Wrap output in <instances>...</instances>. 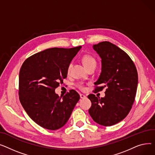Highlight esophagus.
Segmentation results:
<instances>
[{"instance_id": "1", "label": "esophagus", "mask_w": 155, "mask_h": 155, "mask_svg": "<svg viewBox=\"0 0 155 155\" xmlns=\"http://www.w3.org/2000/svg\"><path fill=\"white\" fill-rule=\"evenodd\" d=\"M80 97L81 99H84V98H86V96L83 94H80Z\"/></svg>"}]
</instances>
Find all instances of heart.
I'll use <instances>...</instances> for the list:
<instances>
[{"mask_svg":"<svg viewBox=\"0 0 155 155\" xmlns=\"http://www.w3.org/2000/svg\"><path fill=\"white\" fill-rule=\"evenodd\" d=\"M81 61L83 62V64L84 65V66L86 67V69H87L88 68L91 67V66H96V61L95 59V58L94 57H93L92 56L89 55V54H84V55L81 58ZM71 64H69L68 67V73H69V72L71 71ZM77 87L81 89V90H84L85 89V86L81 83H79L77 84Z\"/></svg>","mask_w":155,"mask_h":155,"instance_id":"1","label":"heart"}]
</instances>
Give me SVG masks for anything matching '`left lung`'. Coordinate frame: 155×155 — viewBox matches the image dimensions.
<instances>
[{
  "label": "left lung",
  "instance_id": "8db88e82",
  "mask_svg": "<svg viewBox=\"0 0 155 155\" xmlns=\"http://www.w3.org/2000/svg\"><path fill=\"white\" fill-rule=\"evenodd\" d=\"M93 49L102 59L101 72L94 83V92L106 89L104 97L87 96L92 103L89 113L96 123L110 126L130 113L137 90L138 72L130 57L116 45L103 41L93 45Z\"/></svg>",
  "mask_w": 155,
  "mask_h": 155
}]
</instances>
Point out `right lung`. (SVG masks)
<instances>
[{
  "instance_id": "add662e5",
  "label": "right lung",
  "mask_w": 155,
  "mask_h": 155,
  "mask_svg": "<svg viewBox=\"0 0 155 155\" xmlns=\"http://www.w3.org/2000/svg\"><path fill=\"white\" fill-rule=\"evenodd\" d=\"M81 48L45 49L27 58L21 66L20 102L31 119L45 129L56 130L64 125L80 99L74 89L64 96L55 89L66 78L68 67Z\"/></svg>"
}]
</instances>
